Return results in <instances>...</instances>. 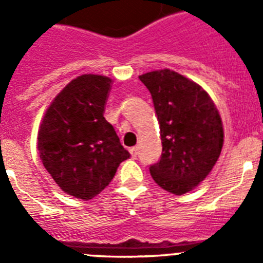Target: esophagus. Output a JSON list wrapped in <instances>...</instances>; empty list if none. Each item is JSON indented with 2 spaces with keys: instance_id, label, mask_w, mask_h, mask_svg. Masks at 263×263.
<instances>
[{
  "instance_id": "34e87169",
  "label": "esophagus",
  "mask_w": 263,
  "mask_h": 263,
  "mask_svg": "<svg viewBox=\"0 0 263 263\" xmlns=\"http://www.w3.org/2000/svg\"><path fill=\"white\" fill-rule=\"evenodd\" d=\"M129 152H130V155H132V158H133V159H136L137 155H138V147H137V146L136 147H132Z\"/></svg>"
}]
</instances>
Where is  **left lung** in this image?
<instances>
[{
  "label": "left lung",
  "instance_id": "obj_1",
  "mask_svg": "<svg viewBox=\"0 0 263 263\" xmlns=\"http://www.w3.org/2000/svg\"><path fill=\"white\" fill-rule=\"evenodd\" d=\"M139 80L152 93L162 139V157L150 166V174L166 191L187 194L206 178L221 154V117L210 95L178 72H147Z\"/></svg>",
  "mask_w": 263,
  "mask_h": 263
}]
</instances>
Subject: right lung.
Masks as SVG:
<instances>
[{
  "label": "right lung",
  "mask_w": 263,
  "mask_h": 263,
  "mask_svg": "<svg viewBox=\"0 0 263 263\" xmlns=\"http://www.w3.org/2000/svg\"><path fill=\"white\" fill-rule=\"evenodd\" d=\"M111 79L81 75L58 95L42 121V163L66 194L89 200L111 182L130 157L104 117Z\"/></svg>",
  "instance_id": "add662e5"
}]
</instances>
